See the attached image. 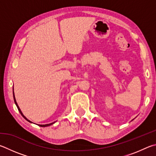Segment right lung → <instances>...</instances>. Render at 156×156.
<instances>
[{"label":"right lung","mask_w":156,"mask_h":156,"mask_svg":"<svg viewBox=\"0 0 156 156\" xmlns=\"http://www.w3.org/2000/svg\"><path fill=\"white\" fill-rule=\"evenodd\" d=\"M13 99H14V101H15V104H16V106H17V108H18V110H19V112H20V114H21V115L22 116V117H23L25 119H26L27 121H29V122H30V123H33V122H31L30 121H29V119H27V117H25V116L22 114V111H21V110L20 109V108H19V106H18V104H17V102H16V98H15V95H14V92L13 91ZM55 122H53V123H49V124H46V125H38L39 126H40V127H47V126H51V125H52V124H54L55 123Z\"/></svg>","instance_id":"add662e5"}]
</instances>
